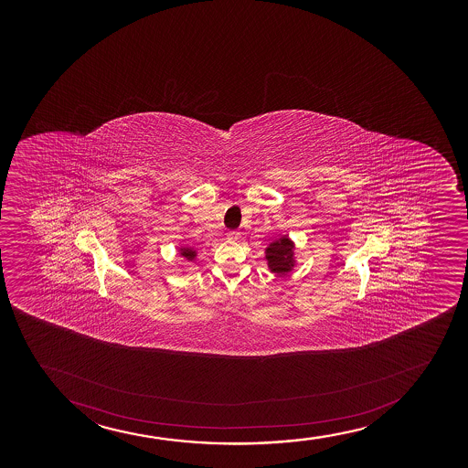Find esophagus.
Instances as JSON below:
<instances>
[{"label":"esophagus","instance_id":"34e87169","mask_svg":"<svg viewBox=\"0 0 468 468\" xmlns=\"http://www.w3.org/2000/svg\"><path fill=\"white\" fill-rule=\"evenodd\" d=\"M239 237H240V234H239L237 231H231L229 234H228V239H229V240H237Z\"/></svg>","mask_w":468,"mask_h":468}]
</instances>
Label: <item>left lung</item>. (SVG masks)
I'll use <instances>...</instances> for the list:
<instances>
[{
	"mask_svg": "<svg viewBox=\"0 0 468 468\" xmlns=\"http://www.w3.org/2000/svg\"><path fill=\"white\" fill-rule=\"evenodd\" d=\"M265 261H267L271 273L284 276V274L293 271L296 265L295 243L289 234H282L267 245Z\"/></svg>",
	"mask_w": 468,
	"mask_h": 468,
	"instance_id": "8db88e82",
	"label": "left lung"
}]
</instances>
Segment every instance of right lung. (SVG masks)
Here are the masks:
<instances>
[{"label": "right lung", "instance_id": "1", "mask_svg": "<svg viewBox=\"0 0 468 468\" xmlns=\"http://www.w3.org/2000/svg\"><path fill=\"white\" fill-rule=\"evenodd\" d=\"M177 253L179 256H183L184 259H187V261H195L197 256H198V251L195 250V248L188 247V245H181V247H177Z\"/></svg>", "mask_w": 468, "mask_h": 468}]
</instances>
